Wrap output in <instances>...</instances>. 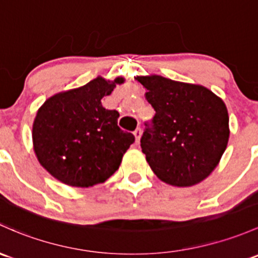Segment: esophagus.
Segmentation results:
<instances>
[{
	"mask_svg": "<svg viewBox=\"0 0 258 258\" xmlns=\"http://www.w3.org/2000/svg\"><path fill=\"white\" fill-rule=\"evenodd\" d=\"M135 135V138H136V142L140 143V140H141V135H142V131H141V128H136L134 132Z\"/></svg>",
	"mask_w": 258,
	"mask_h": 258,
	"instance_id": "esophagus-1",
	"label": "esophagus"
}]
</instances>
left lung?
Masks as SVG:
<instances>
[{
    "mask_svg": "<svg viewBox=\"0 0 258 258\" xmlns=\"http://www.w3.org/2000/svg\"><path fill=\"white\" fill-rule=\"evenodd\" d=\"M156 111L141 138L154 174L174 186H191L210 175L229 141L224 101L202 85L161 75L137 77Z\"/></svg>",
    "mask_w": 258,
    "mask_h": 258,
    "instance_id": "1",
    "label": "left lung"
}]
</instances>
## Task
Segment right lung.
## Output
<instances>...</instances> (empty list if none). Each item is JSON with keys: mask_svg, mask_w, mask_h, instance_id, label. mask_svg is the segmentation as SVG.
I'll list each match as a JSON object with an SVG mask.
<instances>
[{"mask_svg": "<svg viewBox=\"0 0 258 258\" xmlns=\"http://www.w3.org/2000/svg\"><path fill=\"white\" fill-rule=\"evenodd\" d=\"M97 77L78 89L53 95L33 122V150L40 165L61 183L89 188L106 181L120 167L135 136L117 126L120 113L101 99L122 84Z\"/></svg>", "mask_w": 258, "mask_h": 258, "instance_id": "obj_1", "label": "right lung"}]
</instances>
